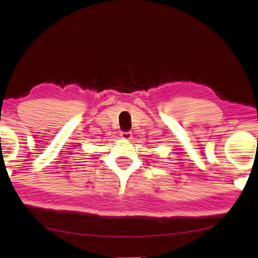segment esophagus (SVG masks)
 <instances>
[{"label": "esophagus", "instance_id": "34e87169", "mask_svg": "<svg viewBox=\"0 0 258 258\" xmlns=\"http://www.w3.org/2000/svg\"><path fill=\"white\" fill-rule=\"evenodd\" d=\"M120 137H121V139H124V140H131L133 138V136H132V133L131 132H121L120 133Z\"/></svg>", "mask_w": 258, "mask_h": 258}]
</instances>
